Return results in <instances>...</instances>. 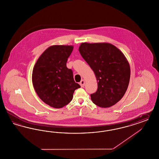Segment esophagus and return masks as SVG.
Here are the masks:
<instances>
[{
  "instance_id": "1",
  "label": "esophagus",
  "mask_w": 159,
  "mask_h": 159,
  "mask_svg": "<svg viewBox=\"0 0 159 159\" xmlns=\"http://www.w3.org/2000/svg\"><path fill=\"white\" fill-rule=\"evenodd\" d=\"M85 80H82L81 81V82L80 83V85H81V87H84V85H85Z\"/></svg>"
}]
</instances>
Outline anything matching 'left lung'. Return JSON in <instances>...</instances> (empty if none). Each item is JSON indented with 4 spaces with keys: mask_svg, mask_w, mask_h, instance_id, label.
Here are the masks:
<instances>
[{
    "mask_svg": "<svg viewBox=\"0 0 159 159\" xmlns=\"http://www.w3.org/2000/svg\"><path fill=\"white\" fill-rule=\"evenodd\" d=\"M80 53L94 71L97 91L91 94L95 105L108 108L125 93L130 78V66L123 53L109 43H82Z\"/></svg>",
    "mask_w": 159,
    "mask_h": 159,
    "instance_id": "1",
    "label": "left lung"
}]
</instances>
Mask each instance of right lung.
Instances as JSON below:
<instances>
[{
    "label": "right lung",
    "mask_w": 159,
    "mask_h": 159,
    "mask_svg": "<svg viewBox=\"0 0 159 159\" xmlns=\"http://www.w3.org/2000/svg\"><path fill=\"white\" fill-rule=\"evenodd\" d=\"M72 45H52L42 53L34 65L32 80L38 97L45 104L60 108L67 105L80 85L75 82L66 62Z\"/></svg>",
    "instance_id": "obj_1"
}]
</instances>
